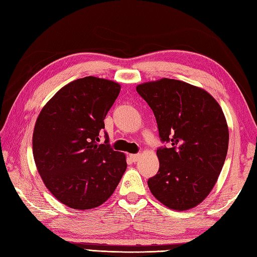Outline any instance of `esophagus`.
Returning <instances> with one entry per match:
<instances>
[{"mask_svg":"<svg viewBox=\"0 0 257 257\" xmlns=\"http://www.w3.org/2000/svg\"><path fill=\"white\" fill-rule=\"evenodd\" d=\"M130 159L132 162H138L140 160V154H130Z\"/></svg>","mask_w":257,"mask_h":257,"instance_id":"1","label":"esophagus"}]
</instances>
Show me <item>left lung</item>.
Returning a JSON list of instances; mask_svg holds the SVG:
<instances>
[{
	"instance_id": "1",
	"label": "left lung",
	"mask_w": 257,
	"mask_h": 257,
	"mask_svg": "<svg viewBox=\"0 0 257 257\" xmlns=\"http://www.w3.org/2000/svg\"><path fill=\"white\" fill-rule=\"evenodd\" d=\"M153 111L160 139L158 174L150 190L169 208L186 211L203 202L215 185L228 149V127L219 104L205 90L162 78L136 86Z\"/></svg>"
}]
</instances>
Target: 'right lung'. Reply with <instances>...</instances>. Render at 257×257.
<instances>
[{"mask_svg":"<svg viewBox=\"0 0 257 257\" xmlns=\"http://www.w3.org/2000/svg\"><path fill=\"white\" fill-rule=\"evenodd\" d=\"M121 91L113 81L86 76L63 86L45 104L33 132V156L45 186L64 205L97 207L113 194L126 160L98 144L109 108Z\"/></svg>","mask_w":257,"mask_h":257,"instance_id":"add662e5","label":"right lung"}]
</instances>
